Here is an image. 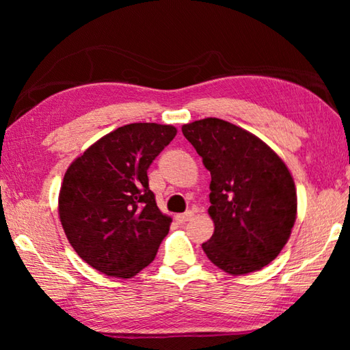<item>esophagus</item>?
Returning <instances> with one entry per match:
<instances>
[{
  "mask_svg": "<svg viewBox=\"0 0 350 350\" xmlns=\"http://www.w3.org/2000/svg\"><path fill=\"white\" fill-rule=\"evenodd\" d=\"M193 216H194L193 211H187V213H182V215H177L176 221L179 224H185L189 221V219H193Z\"/></svg>",
  "mask_w": 350,
  "mask_h": 350,
  "instance_id": "34e87169",
  "label": "esophagus"
}]
</instances>
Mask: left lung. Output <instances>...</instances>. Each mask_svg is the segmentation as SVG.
I'll return each instance as SVG.
<instances>
[{
  "label": "left lung",
  "instance_id": "8db88e82",
  "mask_svg": "<svg viewBox=\"0 0 350 350\" xmlns=\"http://www.w3.org/2000/svg\"><path fill=\"white\" fill-rule=\"evenodd\" d=\"M210 171L215 233L206 256L230 275L270 264L287 244L296 219V189L280 156L233 123L208 117L182 126Z\"/></svg>",
  "mask_w": 350,
  "mask_h": 350
}]
</instances>
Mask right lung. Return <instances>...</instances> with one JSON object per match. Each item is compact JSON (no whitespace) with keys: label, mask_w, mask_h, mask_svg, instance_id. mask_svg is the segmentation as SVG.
Returning a JSON list of instances; mask_svg holds the SVG:
<instances>
[{"label":"right lung","mask_w":350,"mask_h":350,"mask_svg":"<svg viewBox=\"0 0 350 350\" xmlns=\"http://www.w3.org/2000/svg\"><path fill=\"white\" fill-rule=\"evenodd\" d=\"M176 128L129 123L106 134L70 163L58 215L77 254L102 273L133 278L156 258L170 232L148 185V168Z\"/></svg>","instance_id":"1"}]
</instances>
